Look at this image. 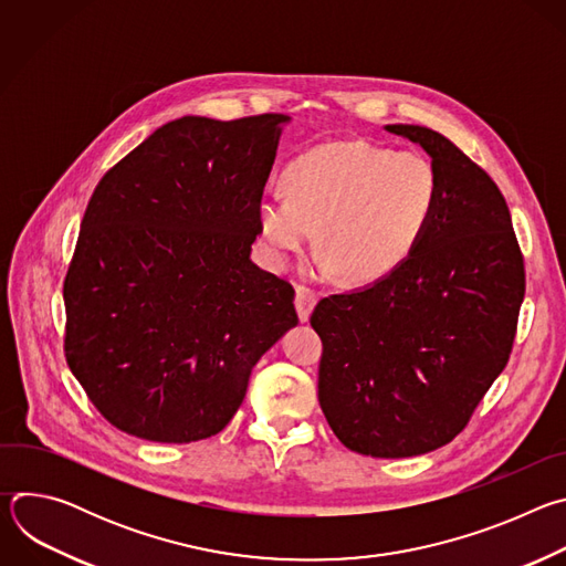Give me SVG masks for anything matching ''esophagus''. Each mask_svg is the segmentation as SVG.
I'll return each instance as SVG.
<instances>
[{
	"instance_id": "1",
	"label": "esophagus",
	"mask_w": 566,
	"mask_h": 566,
	"mask_svg": "<svg viewBox=\"0 0 566 566\" xmlns=\"http://www.w3.org/2000/svg\"><path fill=\"white\" fill-rule=\"evenodd\" d=\"M315 302H317V295L311 289H306V286L295 289V308H297V315L302 322L308 319Z\"/></svg>"
}]
</instances>
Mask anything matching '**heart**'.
<instances>
[{"label": "heart", "mask_w": 566, "mask_h": 566, "mask_svg": "<svg viewBox=\"0 0 566 566\" xmlns=\"http://www.w3.org/2000/svg\"><path fill=\"white\" fill-rule=\"evenodd\" d=\"M286 199L266 197L258 219L277 255L297 253L317 228L322 269L345 282H376L406 262L439 206V175L419 151L358 140L313 147L282 175Z\"/></svg>", "instance_id": "obj_1"}]
</instances>
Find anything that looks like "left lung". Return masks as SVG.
<instances>
[{
  "instance_id": "left-lung-1",
  "label": "left lung",
  "mask_w": 566,
  "mask_h": 566,
  "mask_svg": "<svg viewBox=\"0 0 566 566\" xmlns=\"http://www.w3.org/2000/svg\"><path fill=\"white\" fill-rule=\"evenodd\" d=\"M430 156L439 206L415 253L365 289L322 297L317 398L354 452L400 459L450 443L504 371L524 258L495 181L443 134L385 125Z\"/></svg>"
}]
</instances>
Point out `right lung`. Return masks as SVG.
Returning <instances> with one entry per match:
<instances>
[{"label":"right lung","mask_w":566,"mask_h":566,"mask_svg":"<svg viewBox=\"0 0 566 566\" xmlns=\"http://www.w3.org/2000/svg\"><path fill=\"white\" fill-rule=\"evenodd\" d=\"M289 120L177 118L96 186L64 277V356L114 428L156 443L221 432L297 325L293 286L251 262Z\"/></svg>","instance_id":"right-lung-1"}]
</instances>
